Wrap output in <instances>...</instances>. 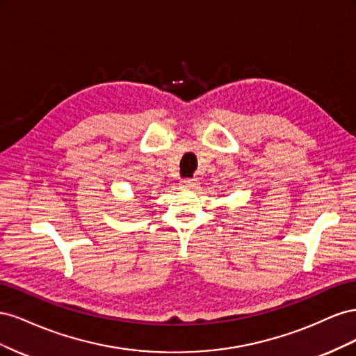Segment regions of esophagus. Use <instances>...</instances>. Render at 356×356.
I'll use <instances>...</instances> for the list:
<instances>
[{
    "mask_svg": "<svg viewBox=\"0 0 356 356\" xmlns=\"http://www.w3.org/2000/svg\"><path fill=\"white\" fill-rule=\"evenodd\" d=\"M197 186H199V181L196 178H186L181 181V187L188 188V190H195L197 188Z\"/></svg>",
    "mask_w": 356,
    "mask_h": 356,
    "instance_id": "obj_1",
    "label": "esophagus"
}]
</instances>
